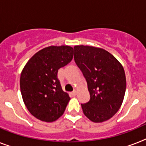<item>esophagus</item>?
Wrapping results in <instances>:
<instances>
[{
	"label": "esophagus",
	"mask_w": 146,
	"mask_h": 146,
	"mask_svg": "<svg viewBox=\"0 0 146 146\" xmlns=\"http://www.w3.org/2000/svg\"><path fill=\"white\" fill-rule=\"evenodd\" d=\"M71 94H72L73 96H75L76 95H77V91H76V90H74V91H73V92H72Z\"/></svg>",
	"instance_id": "obj_1"
}]
</instances>
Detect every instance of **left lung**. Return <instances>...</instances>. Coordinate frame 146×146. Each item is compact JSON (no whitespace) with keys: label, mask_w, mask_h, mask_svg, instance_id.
Segmentation results:
<instances>
[{"label":"left lung","mask_w":146,"mask_h":146,"mask_svg":"<svg viewBox=\"0 0 146 146\" xmlns=\"http://www.w3.org/2000/svg\"><path fill=\"white\" fill-rule=\"evenodd\" d=\"M74 59L87 82L90 100L81 104L84 115L93 122L112 118L121 107L126 78L123 66L110 53L101 48L75 45Z\"/></svg>","instance_id":"obj_1"}]
</instances>
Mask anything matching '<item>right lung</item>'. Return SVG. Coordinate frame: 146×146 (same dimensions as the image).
<instances>
[{"label":"right lung","instance_id":"1","mask_svg":"<svg viewBox=\"0 0 146 146\" xmlns=\"http://www.w3.org/2000/svg\"><path fill=\"white\" fill-rule=\"evenodd\" d=\"M68 45L46 47L33 55L23 68L20 89L29 112L41 121L52 122L63 114L70 97L57 78L59 68L73 58Z\"/></svg>","mask_w":146,"mask_h":146}]
</instances>
